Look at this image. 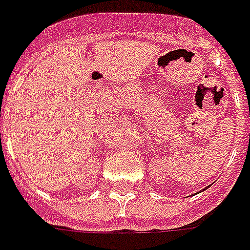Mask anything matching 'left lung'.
Returning a JSON list of instances; mask_svg holds the SVG:
<instances>
[{"label":"left lung","mask_w":250,"mask_h":250,"mask_svg":"<svg viewBox=\"0 0 250 250\" xmlns=\"http://www.w3.org/2000/svg\"><path fill=\"white\" fill-rule=\"evenodd\" d=\"M206 188H204V190H206Z\"/></svg>","instance_id":"8db88e82"}]
</instances>
